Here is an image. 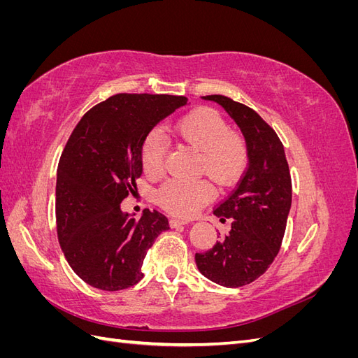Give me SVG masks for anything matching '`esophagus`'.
Instances as JSON below:
<instances>
[{"label":"esophagus","mask_w":358,"mask_h":358,"mask_svg":"<svg viewBox=\"0 0 358 358\" xmlns=\"http://www.w3.org/2000/svg\"><path fill=\"white\" fill-rule=\"evenodd\" d=\"M188 221H183V220H178V218H171L170 220V227L171 229H179V227L187 225Z\"/></svg>","instance_id":"obj_1"}]
</instances>
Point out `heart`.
<instances>
[{"label": "heart", "mask_w": 358, "mask_h": 358, "mask_svg": "<svg viewBox=\"0 0 358 358\" xmlns=\"http://www.w3.org/2000/svg\"><path fill=\"white\" fill-rule=\"evenodd\" d=\"M175 131L183 143L201 150L200 171L222 187L239 180L248 169L249 154L245 138L230 129L225 119L212 109L192 110L175 124ZM167 142L158 131H150L142 145V166L149 176H161L166 169ZM213 196L208 180L170 179L161 187L158 201L169 212L189 216Z\"/></svg>", "instance_id": "b5f03b06"}]
</instances>
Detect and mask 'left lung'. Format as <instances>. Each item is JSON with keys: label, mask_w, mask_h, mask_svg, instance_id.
I'll list each match as a JSON object with an SVG mask.
<instances>
[{"label": "left lung", "mask_w": 358, "mask_h": 358, "mask_svg": "<svg viewBox=\"0 0 358 358\" xmlns=\"http://www.w3.org/2000/svg\"><path fill=\"white\" fill-rule=\"evenodd\" d=\"M203 100L222 106L241 128L249 162L236 189L213 210L221 222H231L230 233L196 254V264L212 282L237 288L262 276L279 252L291 208L289 169L275 129L255 110L224 95Z\"/></svg>", "instance_id": "left-lung-1"}]
</instances>
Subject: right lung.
I'll use <instances>...</instances> for the list:
<instances>
[{
	"label": "right lung",
	"mask_w": 358,
	"mask_h": 358,
	"mask_svg": "<svg viewBox=\"0 0 358 358\" xmlns=\"http://www.w3.org/2000/svg\"><path fill=\"white\" fill-rule=\"evenodd\" d=\"M187 101L180 95L116 94L73 129L57 173V231L70 267L91 287L136 285L148 249L170 229L158 210L145 209L136 220L121 203L143 171L145 137Z\"/></svg>",
	"instance_id": "add662e5"
}]
</instances>
